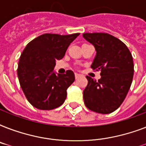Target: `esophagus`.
<instances>
[{
	"instance_id": "obj_1",
	"label": "esophagus",
	"mask_w": 146,
	"mask_h": 146,
	"mask_svg": "<svg viewBox=\"0 0 146 146\" xmlns=\"http://www.w3.org/2000/svg\"><path fill=\"white\" fill-rule=\"evenodd\" d=\"M80 74H79V73H75V77H76V79H77V78H79L80 76Z\"/></svg>"
}]
</instances>
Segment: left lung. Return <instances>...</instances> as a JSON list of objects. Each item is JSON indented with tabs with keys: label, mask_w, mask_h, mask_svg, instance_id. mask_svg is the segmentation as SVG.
<instances>
[{
	"label": "left lung",
	"mask_w": 146,
	"mask_h": 146,
	"mask_svg": "<svg viewBox=\"0 0 146 146\" xmlns=\"http://www.w3.org/2000/svg\"><path fill=\"white\" fill-rule=\"evenodd\" d=\"M82 36L96 50L91 67L101 70L98 81L86 76L84 103L94 112L110 113L120 106L130 88L134 72L133 57L123 42L108 33H84Z\"/></svg>",
	"instance_id": "left-lung-1"
}]
</instances>
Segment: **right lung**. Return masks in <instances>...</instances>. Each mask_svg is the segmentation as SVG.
I'll return each mask as SVG.
<instances>
[{
	"mask_svg": "<svg viewBox=\"0 0 146 146\" xmlns=\"http://www.w3.org/2000/svg\"><path fill=\"white\" fill-rule=\"evenodd\" d=\"M80 35L43 34L29 43L22 53L17 69L19 84L26 98L40 110L58 108L66 98V89L75 80L72 70L65 74L54 71L70 43Z\"/></svg>",
	"mask_w": 146,
	"mask_h": 146,
	"instance_id": "right-lung-1",
	"label": "right lung"
}]
</instances>
